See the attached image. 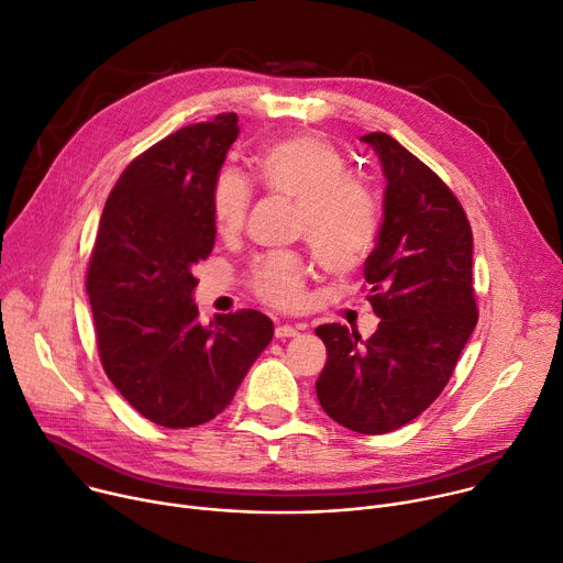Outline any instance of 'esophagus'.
Wrapping results in <instances>:
<instances>
[{"mask_svg": "<svg viewBox=\"0 0 563 563\" xmlns=\"http://www.w3.org/2000/svg\"><path fill=\"white\" fill-rule=\"evenodd\" d=\"M300 332V328H294V325H278L276 328V339H289V336H296Z\"/></svg>", "mask_w": 563, "mask_h": 563, "instance_id": "obj_1", "label": "esophagus"}]
</instances>
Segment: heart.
<instances>
[{
	"instance_id": "obj_1",
	"label": "heart",
	"mask_w": 563,
	"mask_h": 563,
	"mask_svg": "<svg viewBox=\"0 0 563 563\" xmlns=\"http://www.w3.org/2000/svg\"><path fill=\"white\" fill-rule=\"evenodd\" d=\"M255 175L265 190L296 203L294 231L308 242L319 265L330 274L360 267L375 246L379 209L373 190L347 173L336 145L314 134H296L267 145L255 157ZM251 203L246 179L222 168L211 188L218 233L242 229ZM305 263L296 253H267L249 267V287L278 310L302 302Z\"/></svg>"
}]
</instances>
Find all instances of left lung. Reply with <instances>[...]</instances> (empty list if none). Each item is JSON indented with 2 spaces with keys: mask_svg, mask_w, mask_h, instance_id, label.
Returning <instances> with one entry per match:
<instances>
[{
  "mask_svg": "<svg viewBox=\"0 0 563 563\" xmlns=\"http://www.w3.org/2000/svg\"><path fill=\"white\" fill-rule=\"evenodd\" d=\"M386 177L384 222L364 263L377 332L317 328L328 362L317 379L323 411L350 431L390 433L438 399L478 321L472 227L451 188L399 141L362 136Z\"/></svg>",
  "mask_w": 563,
  "mask_h": 563,
  "instance_id": "left-lung-1",
  "label": "left lung"
}]
</instances>
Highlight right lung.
I'll return each mask as SVG.
<instances>
[{
	"label": "right lung",
	"mask_w": 563,
	"mask_h": 563,
	"mask_svg": "<svg viewBox=\"0 0 563 563\" xmlns=\"http://www.w3.org/2000/svg\"><path fill=\"white\" fill-rule=\"evenodd\" d=\"M238 117L186 125L145 152L119 177L87 267V294L100 364L145 420L188 429L231 404L274 323L258 310L199 323L192 265L216 244L211 188Z\"/></svg>",
	"instance_id": "add662e5"
}]
</instances>
